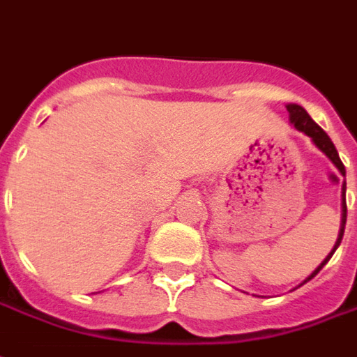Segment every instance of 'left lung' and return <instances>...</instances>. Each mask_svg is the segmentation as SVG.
I'll return each mask as SVG.
<instances>
[{
    "instance_id": "8db88e82",
    "label": "left lung",
    "mask_w": 357,
    "mask_h": 357,
    "mask_svg": "<svg viewBox=\"0 0 357 357\" xmlns=\"http://www.w3.org/2000/svg\"><path fill=\"white\" fill-rule=\"evenodd\" d=\"M287 112H289V121H291V125L295 127L296 131H301V132H304L306 137H310L312 142L316 144L317 150H321V152H324L325 155H327V158L331 160L333 165L339 169L340 175L346 176V169H344V165H342V161H340L337 148H335V144H333L331 139H329V135H327V132H325L324 129H321V127H319V125H317L316 121L310 118V116H308V112L304 110L303 106H298V104H287ZM344 194H346V182H342V215H340L339 238H337V241H335V245H333L331 253L325 257L324 261H321V264H319V266H317L316 270H314V272H312V274L308 275V278H306L303 283H301V285H304L306 282H310L312 278H314V275H316L317 272H319V270H321V268L327 264V262H329V259L333 257V253L337 251V247H339L340 241H342V236H344V226H346ZM301 285H298V287H301ZM293 291H295V289H293Z\"/></svg>"
}]
</instances>
